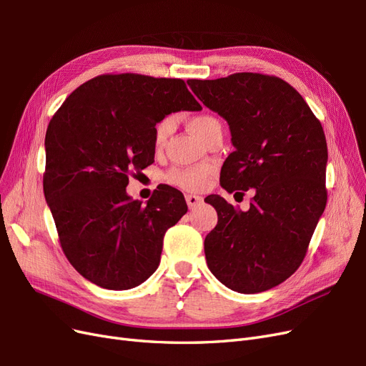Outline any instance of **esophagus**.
<instances>
[{"label": "esophagus", "mask_w": 366, "mask_h": 366, "mask_svg": "<svg viewBox=\"0 0 366 366\" xmlns=\"http://www.w3.org/2000/svg\"><path fill=\"white\" fill-rule=\"evenodd\" d=\"M203 202L202 197H197V195H186V203L189 206V209H194L197 204H200Z\"/></svg>", "instance_id": "obj_1"}]
</instances>
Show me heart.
Returning <instances> with one entry per match:
<instances>
[{"instance_id":"1","label":"heart","mask_w":366,"mask_h":366,"mask_svg":"<svg viewBox=\"0 0 366 366\" xmlns=\"http://www.w3.org/2000/svg\"><path fill=\"white\" fill-rule=\"evenodd\" d=\"M187 124H189L191 129L198 137L206 140V137L212 132V129L221 125V122L212 114L202 113L192 116ZM172 131L174 120L171 117L162 119L156 125V128H154V145L157 148H162L166 140L169 139ZM210 177H212V168H210V166H187V168L171 169L166 174V182L184 191L202 192L207 187Z\"/></svg>"}]
</instances>
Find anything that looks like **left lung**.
I'll return each mask as SVG.
<instances>
[{
  "instance_id": "8db88e82",
  "label": "left lung",
  "mask_w": 366,
  "mask_h": 366,
  "mask_svg": "<svg viewBox=\"0 0 366 366\" xmlns=\"http://www.w3.org/2000/svg\"><path fill=\"white\" fill-rule=\"evenodd\" d=\"M187 84L230 128L235 151L221 168V187L241 195L253 187L247 212L218 195L207 202L218 214L204 239L207 267L234 292L270 290L304 261L327 204L322 125L281 77L234 73Z\"/></svg>"
}]
</instances>
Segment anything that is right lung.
Instances as JSON below:
<instances>
[{
  "instance_id": "1",
  "label": "right lung",
  "mask_w": 366,
  "mask_h": 366,
  "mask_svg": "<svg viewBox=\"0 0 366 366\" xmlns=\"http://www.w3.org/2000/svg\"><path fill=\"white\" fill-rule=\"evenodd\" d=\"M182 109H202L182 79L108 73L77 86L50 120L44 195L64 254L102 289L147 281L166 230L187 212L183 194L168 184L147 206L127 195L129 175L154 162L156 124Z\"/></svg>"
}]
</instances>
